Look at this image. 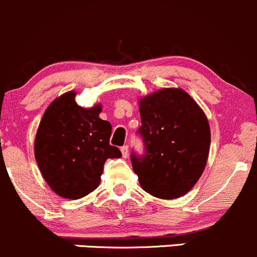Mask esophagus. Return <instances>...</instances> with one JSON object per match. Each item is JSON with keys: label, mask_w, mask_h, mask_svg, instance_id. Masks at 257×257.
Returning a JSON list of instances; mask_svg holds the SVG:
<instances>
[{"label": "esophagus", "mask_w": 257, "mask_h": 257, "mask_svg": "<svg viewBox=\"0 0 257 257\" xmlns=\"http://www.w3.org/2000/svg\"><path fill=\"white\" fill-rule=\"evenodd\" d=\"M121 153H122L123 158H127L128 157V146L121 147Z\"/></svg>", "instance_id": "34e87169"}]
</instances>
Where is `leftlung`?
Here are the masks:
<instances>
[{"instance_id":"8db88e82","label":"left lung","mask_w":257,"mask_h":257,"mask_svg":"<svg viewBox=\"0 0 257 257\" xmlns=\"http://www.w3.org/2000/svg\"><path fill=\"white\" fill-rule=\"evenodd\" d=\"M140 115L146 146L131 162L145 192L160 199L187 194L207 165L210 127L202 107L181 88H163L141 97Z\"/></svg>"}]
</instances>
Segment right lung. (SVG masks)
<instances>
[{"label":"right lung","mask_w":257,"mask_h":257,"mask_svg":"<svg viewBox=\"0 0 257 257\" xmlns=\"http://www.w3.org/2000/svg\"><path fill=\"white\" fill-rule=\"evenodd\" d=\"M74 90L53 100L34 139V157L50 189L65 199H80L100 184L107 158H120L110 145L111 123L99 117L101 105L85 109Z\"/></svg>","instance_id":"1"}]
</instances>
